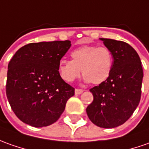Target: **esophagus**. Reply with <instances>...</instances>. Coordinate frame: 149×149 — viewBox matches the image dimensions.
Masks as SVG:
<instances>
[{
    "mask_svg": "<svg viewBox=\"0 0 149 149\" xmlns=\"http://www.w3.org/2000/svg\"><path fill=\"white\" fill-rule=\"evenodd\" d=\"M83 92H84V90H82V89H79V88H75V90H74V93H75V94H76V95H78V94H81Z\"/></svg>",
    "mask_w": 149,
    "mask_h": 149,
    "instance_id": "obj_1",
    "label": "esophagus"
}]
</instances>
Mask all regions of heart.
<instances>
[{"label": "heart", "mask_w": 149, "mask_h": 149, "mask_svg": "<svg viewBox=\"0 0 149 149\" xmlns=\"http://www.w3.org/2000/svg\"><path fill=\"white\" fill-rule=\"evenodd\" d=\"M71 61L62 59L58 65V71L65 81L72 82L80 74L85 82L94 85L104 83L109 78L113 63V56L108 47L84 45L70 53Z\"/></svg>", "instance_id": "heart-1"}]
</instances>
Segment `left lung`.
<instances>
[{
  "label": "left lung",
  "instance_id": "left-lung-1",
  "mask_svg": "<svg viewBox=\"0 0 149 149\" xmlns=\"http://www.w3.org/2000/svg\"><path fill=\"white\" fill-rule=\"evenodd\" d=\"M113 56L109 78L90 88L93 102L86 111L93 123L101 128H115L124 124L137 108L143 77L141 61L128 43L100 38Z\"/></svg>",
  "mask_w": 149,
  "mask_h": 149
}]
</instances>
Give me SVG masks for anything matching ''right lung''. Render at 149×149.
<instances>
[{
	"mask_svg": "<svg viewBox=\"0 0 149 149\" xmlns=\"http://www.w3.org/2000/svg\"><path fill=\"white\" fill-rule=\"evenodd\" d=\"M71 46L70 41L29 43L17 51L8 65L6 91L14 113L33 127L56 122L74 95L63 80L58 65Z\"/></svg>",
	"mask_w": 149,
	"mask_h": 149,
	"instance_id": "1",
	"label": "right lung"
}]
</instances>
